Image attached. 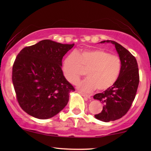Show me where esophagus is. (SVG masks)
Wrapping results in <instances>:
<instances>
[{"instance_id": "34e87169", "label": "esophagus", "mask_w": 151, "mask_h": 151, "mask_svg": "<svg viewBox=\"0 0 151 151\" xmlns=\"http://www.w3.org/2000/svg\"><path fill=\"white\" fill-rule=\"evenodd\" d=\"M78 93H80L82 96H84V97H85V98L88 99H91V95H89V94H85V93H81V92H78Z\"/></svg>"}]
</instances>
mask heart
Returning <instances> with one entry per match:
<instances>
[{"label":"heart","instance_id":"obj_1","mask_svg":"<svg viewBox=\"0 0 151 151\" xmlns=\"http://www.w3.org/2000/svg\"><path fill=\"white\" fill-rule=\"evenodd\" d=\"M121 69V61L116 55L102 49L84 50L66 57L63 71L69 83L75 84L86 70L87 78L76 84L80 90L91 92L96 88L105 91L114 85Z\"/></svg>","mask_w":151,"mask_h":151}]
</instances>
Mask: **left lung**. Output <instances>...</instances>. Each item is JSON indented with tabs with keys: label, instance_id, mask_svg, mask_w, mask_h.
I'll list each match as a JSON object with an SVG mask.
<instances>
[{
	"label": "left lung",
	"instance_id": "1",
	"mask_svg": "<svg viewBox=\"0 0 151 151\" xmlns=\"http://www.w3.org/2000/svg\"><path fill=\"white\" fill-rule=\"evenodd\" d=\"M104 42L114 45L121 61V72L114 85L93 96L103 104V111L95 114V118L109 122L121 119L131 108L139 86V74L136 58L129 50L113 40L101 42Z\"/></svg>",
	"mask_w": 151,
	"mask_h": 151
}]
</instances>
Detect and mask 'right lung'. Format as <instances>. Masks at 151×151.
<instances>
[{
  "instance_id": "1",
  "label": "right lung",
  "mask_w": 151,
  "mask_h": 151,
  "mask_svg": "<svg viewBox=\"0 0 151 151\" xmlns=\"http://www.w3.org/2000/svg\"><path fill=\"white\" fill-rule=\"evenodd\" d=\"M75 44L43 40L20 50L12 66L17 99L24 111L35 118H52L65 108L75 88L61 68L63 58Z\"/></svg>"
}]
</instances>
